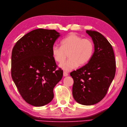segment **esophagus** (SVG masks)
Instances as JSON below:
<instances>
[{"instance_id": "1", "label": "esophagus", "mask_w": 127, "mask_h": 127, "mask_svg": "<svg viewBox=\"0 0 127 127\" xmlns=\"http://www.w3.org/2000/svg\"><path fill=\"white\" fill-rule=\"evenodd\" d=\"M68 75H69V74L68 73V72H66V71H64V72H63V76H68Z\"/></svg>"}]
</instances>
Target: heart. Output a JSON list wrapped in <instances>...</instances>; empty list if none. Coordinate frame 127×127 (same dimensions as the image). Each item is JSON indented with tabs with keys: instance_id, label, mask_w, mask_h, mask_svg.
<instances>
[{
	"instance_id": "heart-1",
	"label": "heart",
	"mask_w": 127,
	"mask_h": 127,
	"mask_svg": "<svg viewBox=\"0 0 127 127\" xmlns=\"http://www.w3.org/2000/svg\"><path fill=\"white\" fill-rule=\"evenodd\" d=\"M94 45L92 40L71 33L61 41V46L54 45L52 48V56L55 61L61 63L68 53L69 59L60 64L65 71H69L79 66H83L90 61L93 56Z\"/></svg>"
}]
</instances>
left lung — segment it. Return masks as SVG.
I'll return each mask as SVG.
<instances>
[{
  "instance_id": "8db88e82",
  "label": "left lung",
  "mask_w": 127,
  "mask_h": 127,
  "mask_svg": "<svg viewBox=\"0 0 127 127\" xmlns=\"http://www.w3.org/2000/svg\"><path fill=\"white\" fill-rule=\"evenodd\" d=\"M94 44V52L85 65L70 72L74 80L72 95L78 103L92 105L103 99L114 79L116 61L111 45L101 34L87 31Z\"/></svg>"
}]
</instances>
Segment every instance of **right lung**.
<instances>
[{
    "label": "right lung",
    "mask_w": 127,
    "mask_h": 127,
    "mask_svg": "<svg viewBox=\"0 0 127 127\" xmlns=\"http://www.w3.org/2000/svg\"><path fill=\"white\" fill-rule=\"evenodd\" d=\"M60 34L55 30L37 29L18 40L11 54V77L25 100L42 106L53 98V88L63 77L52 48Z\"/></svg>",
    "instance_id": "right-lung-1"
}]
</instances>
